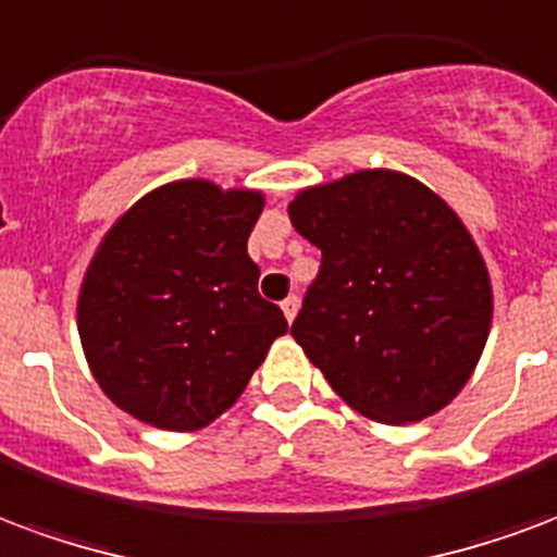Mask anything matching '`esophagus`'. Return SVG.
<instances>
[{"label": "esophagus", "mask_w": 557, "mask_h": 557, "mask_svg": "<svg viewBox=\"0 0 557 557\" xmlns=\"http://www.w3.org/2000/svg\"><path fill=\"white\" fill-rule=\"evenodd\" d=\"M280 310H283L286 321H292V319H295V315H298V298H295V295H289V298L280 304Z\"/></svg>", "instance_id": "esophagus-1"}]
</instances>
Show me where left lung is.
I'll use <instances>...</instances> for the list:
<instances>
[{
	"mask_svg": "<svg viewBox=\"0 0 557 557\" xmlns=\"http://www.w3.org/2000/svg\"><path fill=\"white\" fill-rule=\"evenodd\" d=\"M289 218L321 250L292 336L342 401L381 425L451 405L493 324L487 262L455 209L416 176L366 168L300 188Z\"/></svg>",
	"mask_w": 557,
	"mask_h": 557,
	"instance_id": "1",
	"label": "left lung"
}]
</instances>
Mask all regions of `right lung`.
Returning a JSON list of instances; mask_svg holds the SVG:
<instances>
[{
  "label": "right lung",
  "instance_id": "right-lung-1",
  "mask_svg": "<svg viewBox=\"0 0 557 557\" xmlns=\"http://www.w3.org/2000/svg\"><path fill=\"white\" fill-rule=\"evenodd\" d=\"M265 209L257 188L174 180L106 230L76 300L82 351L123 413L159 431H200L236 405L271 342L289 331L259 298L247 257Z\"/></svg>",
  "mask_w": 557,
  "mask_h": 557
}]
</instances>
